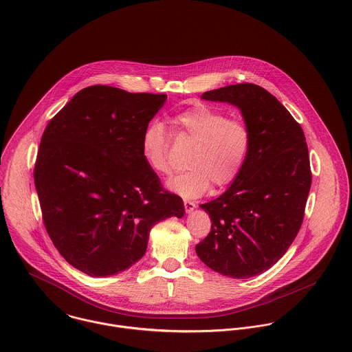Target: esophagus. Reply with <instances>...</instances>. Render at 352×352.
I'll use <instances>...</instances> for the list:
<instances>
[{
  "mask_svg": "<svg viewBox=\"0 0 352 352\" xmlns=\"http://www.w3.org/2000/svg\"><path fill=\"white\" fill-rule=\"evenodd\" d=\"M195 207H197V204H195L194 201H184V208H186V212H191V211H194V210H195Z\"/></svg>",
  "mask_w": 352,
  "mask_h": 352,
  "instance_id": "obj_1",
  "label": "esophagus"
}]
</instances>
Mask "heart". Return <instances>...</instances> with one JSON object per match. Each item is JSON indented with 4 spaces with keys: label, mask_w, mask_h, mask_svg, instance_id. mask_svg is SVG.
I'll use <instances>...</instances> for the list:
<instances>
[{
    "label": "heart",
    "mask_w": 352,
    "mask_h": 352,
    "mask_svg": "<svg viewBox=\"0 0 352 352\" xmlns=\"http://www.w3.org/2000/svg\"><path fill=\"white\" fill-rule=\"evenodd\" d=\"M175 124L197 142L187 157V169L166 180L170 191L184 198H198L210 184L222 188L239 175L250 149L247 124L212 107L197 105L175 118ZM169 138L162 123L153 120L144 130L141 151L155 173L168 175L172 164L168 154Z\"/></svg>",
    "instance_id": "1"
}]
</instances>
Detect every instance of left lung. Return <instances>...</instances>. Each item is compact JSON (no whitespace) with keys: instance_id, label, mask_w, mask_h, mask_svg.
Masks as SVG:
<instances>
[{"instance_id":"obj_1","label":"left lung","mask_w":352,"mask_h":352,"mask_svg":"<svg viewBox=\"0 0 352 352\" xmlns=\"http://www.w3.org/2000/svg\"><path fill=\"white\" fill-rule=\"evenodd\" d=\"M201 99L237 107L251 142L229 188L199 206L211 218V232L195 251L215 272L247 279L271 268L300 232L311 184L305 134L280 101L258 85H229Z\"/></svg>"}]
</instances>
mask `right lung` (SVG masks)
<instances>
[{
    "label": "right lung",
    "instance_id": "add662e5",
    "mask_svg": "<svg viewBox=\"0 0 352 352\" xmlns=\"http://www.w3.org/2000/svg\"><path fill=\"white\" fill-rule=\"evenodd\" d=\"M165 100L88 87L43 133L34 170L43 222L63 258L89 276L130 268L157 222L184 215L182 198L162 190L141 151L144 130Z\"/></svg>",
    "mask_w": 352,
    "mask_h": 352
}]
</instances>
